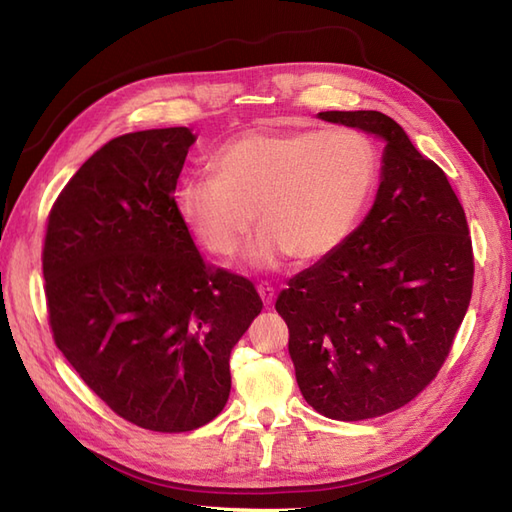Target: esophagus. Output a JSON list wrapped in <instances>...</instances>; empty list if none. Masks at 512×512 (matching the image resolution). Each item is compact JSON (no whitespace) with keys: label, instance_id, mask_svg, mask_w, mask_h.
Instances as JSON below:
<instances>
[{"label":"esophagus","instance_id":"obj_1","mask_svg":"<svg viewBox=\"0 0 512 512\" xmlns=\"http://www.w3.org/2000/svg\"><path fill=\"white\" fill-rule=\"evenodd\" d=\"M257 292H259V299L264 301L266 308L273 306V299H275V290H273V288H270L268 284H259V286H257Z\"/></svg>","mask_w":512,"mask_h":512}]
</instances>
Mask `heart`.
<instances>
[{
  "instance_id": "obj_1",
  "label": "heart",
  "mask_w": 512,
  "mask_h": 512,
  "mask_svg": "<svg viewBox=\"0 0 512 512\" xmlns=\"http://www.w3.org/2000/svg\"><path fill=\"white\" fill-rule=\"evenodd\" d=\"M211 171L178 187L182 226L206 253L231 259L257 217L262 231L244 262L275 270L295 255L323 262L350 239L374 193L378 158L350 127L257 129L217 149Z\"/></svg>"
}]
</instances>
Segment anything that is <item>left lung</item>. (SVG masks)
Segmentation results:
<instances>
[{"label":"left lung","mask_w":512,"mask_h":512,"mask_svg":"<svg viewBox=\"0 0 512 512\" xmlns=\"http://www.w3.org/2000/svg\"><path fill=\"white\" fill-rule=\"evenodd\" d=\"M317 116L383 140L380 184L350 239L292 277L275 308L303 398L354 422L400 409L436 378L469 310L473 253L447 176L394 118Z\"/></svg>","instance_id":"obj_1"}]
</instances>
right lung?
I'll return each instance as SVG.
<instances>
[{
    "label": "right lung",
    "instance_id": "obj_1",
    "mask_svg": "<svg viewBox=\"0 0 512 512\" xmlns=\"http://www.w3.org/2000/svg\"><path fill=\"white\" fill-rule=\"evenodd\" d=\"M193 143L189 127L110 140L65 184L43 246L54 343L114 413L162 433L224 409L228 358L262 312L253 284L206 266L180 222Z\"/></svg>",
    "mask_w": 512,
    "mask_h": 512
}]
</instances>
